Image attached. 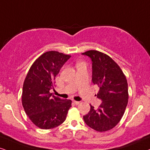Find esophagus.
Instances as JSON below:
<instances>
[{"label": "esophagus", "instance_id": "obj_1", "mask_svg": "<svg viewBox=\"0 0 150 150\" xmlns=\"http://www.w3.org/2000/svg\"><path fill=\"white\" fill-rule=\"evenodd\" d=\"M73 103L75 104V105H79V101H75V100H74V101H73Z\"/></svg>", "mask_w": 150, "mask_h": 150}]
</instances>
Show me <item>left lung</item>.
<instances>
[{
  "label": "left lung",
  "mask_w": 150,
  "mask_h": 150,
  "mask_svg": "<svg viewBox=\"0 0 150 150\" xmlns=\"http://www.w3.org/2000/svg\"><path fill=\"white\" fill-rule=\"evenodd\" d=\"M83 55L92 61V81L100 91L97 98L102 100L98 109H91L83 116L86 124L97 132L113 129L120 122L128 103V84L122 70L107 54L88 50Z\"/></svg>",
  "instance_id": "left-lung-1"
}]
</instances>
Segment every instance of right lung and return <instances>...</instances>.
<instances>
[{
    "label": "right lung",
    "mask_w": 150,
    "mask_h": 150,
    "mask_svg": "<svg viewBox=\"0 0 150 150\" xmlns=\"http://www.w3.org/2000/svg\"><path fill=\"white\" fill-rule=\"evenodd\" d=\"M71 55L48 51L39 57L28 71L22 93V105L30 120L38 127L49 129L66 120L71 100L52 96L50 90L57 75Z\"/></svg>",
    "instance_id": "obj_1"
}]
</instances>
